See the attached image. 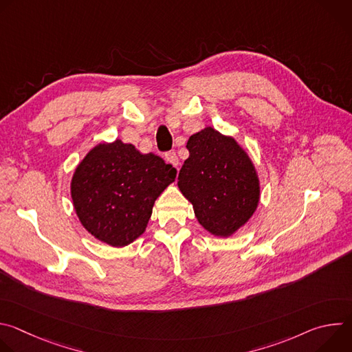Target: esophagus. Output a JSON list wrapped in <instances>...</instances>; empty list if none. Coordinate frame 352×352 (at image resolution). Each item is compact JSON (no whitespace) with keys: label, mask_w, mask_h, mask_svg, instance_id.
Instances as JSON below:
<instances>
[{"label":"esophagus","mask_w":352,"mask_h":352,"mask_svg":"<svg viewBox=\"0 0 352 352\" xmlns=\"http://www.w3.org/2000/svg\"><path fill=\"white\" fill-rule=\"evenodd\" d=\"M166 162L173 164L174 167H177L179 164V160H178V156L174 153V152H170V153H166Z\"/></svg>","instance_id":"esophagus-1"}]
</instances>
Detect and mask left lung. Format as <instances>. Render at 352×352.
<instances>
[{"label": "left lung", "instance_id": "left-lung-1", "mask_svg": "<svg viewBox=\"0 0 352 352\" xmlns=\"http://www.w3.org/2000/svg\"><path fill=\"white\" fill-rule=\"evenodd\" d=\"M189 157L178 175V188L195 216L216 236H231L254 216L261 184L252 160L232 136L212 126L192 135Z\"/></svg>", "mask_w": 352, "mask_h": 352}]
</instances>
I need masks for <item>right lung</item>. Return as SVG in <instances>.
<instances>
[{"label":"right lung","mask_w":352,"mask_h":352,"mask_svg":"<svg viewBox=\"0 0 352 352\" xmlns=\"http://www.w3.org/2000/svg\"><path fill=\"white\" fill-rule=\"evenodd\" d=\"M177 170L153 155H143L120 139L98 143L78 164L71 196L82 226L116 248L139 238L162 192Z\"/></svg>","instance_id":"add662e5"}]
</instances>
